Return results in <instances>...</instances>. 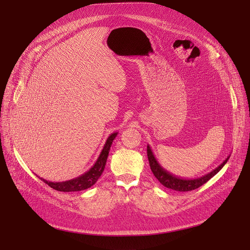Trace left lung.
Segmentation results:
<instances>
[{
	"label": "left lung",
	"instance_id": "1",
	"mask_svg": "<svg viewBox=\"0 0 250 250\" xmlns=\"http://www.w3.org/2000/svg\"><path fill=\"white\" fill-rule=\"evenodd\" d=\"M147 156L149 160V165L150 168L153 172V175L155 178L160 182L161 185H164L165 187L171 189V190H176L180 192H186V191H192L194 189H197L200 186H202L203 184H205L208 180H210L213 176H215L218 173L223 167L227 164V161L229 160L230 156H228L224 161L223 164H221L218 167L211 170L210 172L206 173V175L196 178V179H184L177 177L175 175H172L169 171L165 169L160 166L159 162L157 161L156 157L154 156L153 152H152V149L150 148L149 145H147Z\"/></svg>",
	"mask_w": 250,
	"mask_h": 250
}]
</instances>
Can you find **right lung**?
<instances>
[{
    "label": "right lung",
    "instance_id": "1",
    "mask_svg": "<svg viewBox=\"0 0 250 250\" xmlns=\"http://www.w3.org/2000/svg\"><path fill=\"white\" fill-rule=\"evenodd\" d=\"M116 133H112L109 137L107 138L106 142L104 144V147L101 151V153L98 157V159L96 160L95 165L88 170L86 172L83 173L82 176L74 178L69 181H65V182H50L47 181L42 178H40L42 182L46 183L47 185H49L51 188L55 189L57 191L61 192H75V191H83L92 187L94 184L98 181L100 176L102 175V172L105 168V165L107 161L108 154H109L110 147L112 145L113 140L117 136Z\"/></svg>",
    "mask_w": 250,
    "mask_h": 250
}]
</instances>
